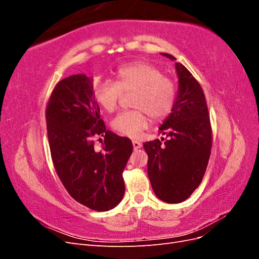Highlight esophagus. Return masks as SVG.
<instances>
[{
  "mask_svg": "<svg viewBox=\"0 0 259 259\" xmlns=\"http://www.w3.org/2000/svg\"><path fill=\"white\" fill-rule=\"evenodd\" d=\"M142 143H139V142H137V140H133V147H134V149L135 150H137V149H139V148H142Z\"/></svg>",
  "mask_w": 259,
  "mask_h": 259,
  "instance_id": "esophagus-1",
  "label": "esophagus"
}]
</instances>
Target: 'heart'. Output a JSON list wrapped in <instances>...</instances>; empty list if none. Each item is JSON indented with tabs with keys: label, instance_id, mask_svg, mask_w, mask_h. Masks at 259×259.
<instances>
[{
	"label": "heart",
	"instance_id": "b5f03b06",
	"mask_svg": "<svg viewBox=\"0 0 259 259\" xmlns=\"http://www.w3.org/2000/svg\"><path fill=\"white\" fill-rule=\"evenodd\" d=\"M116 84L101 81L94 89L97 105L107 112L117 108L123 93L134 92L132 106L136 109L123 111L112 121V127L120 134L136 138L148 126V116L161 120L174 107L176 91L174 83L163 76L160 70L144 61L126 64L116 70Z\"/></svg>",
	"mask_w": 259,
	"mask_h": 259
}]
</instances>
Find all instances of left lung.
<instances>
[{
	"instance_id": "obj_1",
	"label": "left lung",
	"mask_w": 259,
	"mask_h": 259,
	"mask_svg": "<svg viewBox=\"0 0 259 259\" xmlns=\"http://www.w3.org/2000/svg\"><path fill=\"white\" fill-rule=\"evenodd\" d=\"M161 55L176 60L169 54ZM175 69L178 91L174 107L159 127L167 140L144 144L151 187L156 197L166 203L183 202L197 189L205 174L211 148L204 93L184 65L175 62Z\"/></svg>"
}]
</instances>
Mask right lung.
I'll use <instances>...</instances> for the list:
<instances>
[{
  "label": "right lung",
  "instance_id": "right-lung-1",
  "mask_svg": "<svg viewBox=\"0 0 259 259\" xmlns=\"http://www.w3.org/2000/svg\"><path fill=\"white\" fill-rule=\"evenodd\" d=\"M45 115L52 160L69 194L94 210L115 207L124 195L122 174L133 144L106 130L93 77L74 74L58 82ZM94 136L105 137L99 149L93 146Z\"/></svg>",
  "mask_w": 259,
  "mask_h": 259
}]
</instances>
